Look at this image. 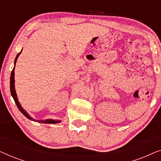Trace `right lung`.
I'll return each mask as SVG.
<instances>
[{"label": "right lung", "mask_w": 161, "mask_h": 161, "mask_svg": "<svg viewBox=\"0 0 161 161\" xmlns=\"http://www.w3.org/2000/svg\"><path fill=\"white\" fill-rule=\"evenodd\" d=\"M21 52H22V50L17 55L16 58H15V59H14V68H13L12 71V73H11V77H10L11 94H12V97H13V99H14V100L15 103H16L17 108H18V109L19 110V111H20L21 113L23 114L26 118H28V119H30V120L34 121V122H39V123H44V124H56V123H59L61 122V120H54V119H45V120H36V119H33L31 116L29 114L27 113V111H26L25 110L23 109V108L22 107L20 103H19V102L18 101V98H17V95L16 91H15V86H14V68H15V64H16L17 58H18V57L19 56V54L21 53Z\"/></svg>", "instance_id": "1"}]
</instances>
